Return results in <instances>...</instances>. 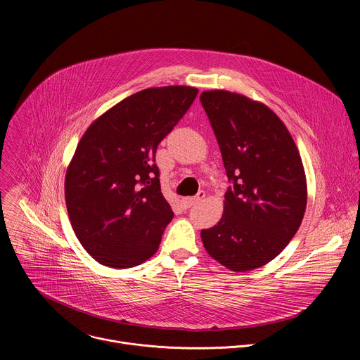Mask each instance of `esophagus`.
Wrapping results in <instances>:
<instances>
[{
	"mask_svg": "<svg viewBox=\"0 0 360 360\" xmlns=\"http://www.w3.org/2000/svg\"><path fill=\"white\" fill-rule=\"evenodd\" d=\"M205 198V192L203 191H200V192H198V195L196 196H188V198H184L182 199V205L185 208H191L193 203H196V202H199V200H202Z\"/></svg>",
	"mask_w": 360,
	"mask_h": 360,
	"instance_id": "obj_1",
	"label": "esophagus"
}]
</instances>
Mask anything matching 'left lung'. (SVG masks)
I'll list each match as a JSON object with an SVG mask.
<instances>
[{
	"label": "left lung",
	"instance_id": "8db88e82",
	"mask_svg": "<svg viewBox=\"0 0 360 360\" xmlns=\"http://www.w3.org/2000/svg\"><path fill=\"white\" fill-rule=\"evenodd\" d=\"M219 143L232 186L219 222L202 229V243L233 272L275 259L297 232L307 200L296 143L265 104L224 89L199 96Z\"/></svg>",
	"mask_w": 360,
	"mask_h": 360
}]
</instances>
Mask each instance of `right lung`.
Segmentation results:
<instances>
[{"mask_svg": "<svg viewBox=\"0 0 360 360\" xmlns=\"http://www.w3.org/2000/svg\"><path fill=\"white\" fill-rule=\"evenodd\" d=\"M198 89L146 88L98 117L79 139L65 175L72 229L101 265L127 269L160 248L174 212L161 192L155 152Z\"/></svg>", "mask_w": 360, "mask_h": 360, "instance_id": "obj_1", "label": "right lung"}]
</instances>
